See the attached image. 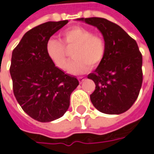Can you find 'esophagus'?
Returning <instances> with one entry per match:
<instances>
[{
  "mask_svg": "<svg viewBox=\"0 0 154 154\" xmlns=\"http://www.w3.org/2000/svg\"><path fill=\"white\" fill-rule=\"evenodd\" d=\"M78 80H79V82L81 84V83H83V82L85 81V78H83V77H79Z\"/></svg>",
  "mask_w": 154,
  "mask_h": 154,
  "instance_id": "obj_1",
  "label": "esophagus"
}]
</instances>
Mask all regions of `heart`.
<instances>
[{"label":"heart","mask_w":154,"mask_h":154,"mask_svg":"<svg viewBox=\"0 0 154 154\" xmlns=\"http://www.w3.org/2000/svg\"><path fill=\"white\" fill-rule=\"evenodd\" d=\"M60 40L51 38L46 44V53L50 60L60 69H65L68 61L67 50L74 49V59L67 66L69 74H81L87 72L91 65L98 66L103 62L106 45L102 38L94 36L86 28L74 26L61 33Z\"/></svg>","instance_id":"heart-1"}]
</instances>
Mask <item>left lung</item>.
<instances>
[{"instance_id": "1", "label": "left lung", "mask_w": 154, "mask_h": 154, "mask_svg": "<svg viewBox=\"0 0 154 154\" xmlns=\"http://www.w3.org/2000/svg\"><path fill=\"white\" fill-rule=\"evenodd\" d=\"M98 28L106 45V53L92 73L87 75L96 87L90 95L100 112L119 115L129 109L138 98L142 84V56L137 43L122 27L103 18H80Z\"/></svg>"}]
</instances>
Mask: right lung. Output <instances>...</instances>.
Wrapping results in <instances>:
<instances>
[{
	"instance_id": "right-lung-1",
	"label": "right lung",
	"mask_w": 154,
	"mask_h": 154,
	"mask_svg": "<svg viewBox=\"0 0 154 154\" xmlns=\"http://www.w3.org/2000/svg\"><path fill=\"white\" fill-rule=\"evenodd\" d=\"M68 22L48 21L34 27L12 54L10 74L15 98L27 115L41 122L62 117L79 85L74 76L55 66L46 53L48 40Z\"/></svg>"
}]
</instances>
